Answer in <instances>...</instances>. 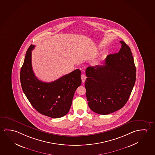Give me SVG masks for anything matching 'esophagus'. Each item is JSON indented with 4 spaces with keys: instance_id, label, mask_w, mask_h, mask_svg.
Here are the masks:
<instances>
[{
    "instance_id": "34e87169",
    "label": "esophagus",
    "mask_w": 155,
    "mask_h": 155,
    "mask_svg": "<svg viewBox=\"0 0 155 155\" xmlns=\"http://www.w3.org/2000/svg\"><path fill=\"white\" fill-rule=\"evenodd\" d=\"M81 81H82V83H84L86 79V76L84 74H82L81 76Z\"/></svg>"
}]
</instances>
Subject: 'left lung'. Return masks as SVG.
<instances>
[{"mask_svg": "<svg viewBox=\"0 0 155 155\" xmlns=\"http://www.w3.org/2000/svg\"><path fill=\"white\" fill-rule=\"evenodd\" d=\"M118 53L107 56L103 65L86 70V98L92 111L108 114L127 103L136 81V67L129 46L120 41Z\"/></svg>", "mask_w": 155, "mask_h": 155, "instance_id": "8db88e82", "label": "left lung"}]
</instances>
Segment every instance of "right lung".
<instances>
[{
	"mask_svg": "<svg viewBox=\"0 0 155 155\" xmlns=\"http://www.w3.org/2000/svg\"><path fill=\"white\" fill-rule=\"evenodd\" d=\"M31 45L21 68L20 79L24 93L32 106L41 114L51 118L66 115L71 107L75 91L81 85V71L76 69L55 81H39L32 67Z\"/></svg>",
	"mask_w": 155,
	"mask_h": 155,
	"instance_id": "obj_1",
	"label": "right lung"
}]
</instances>
